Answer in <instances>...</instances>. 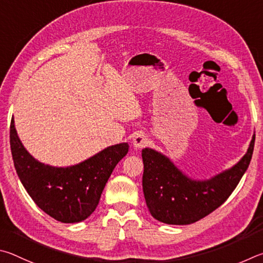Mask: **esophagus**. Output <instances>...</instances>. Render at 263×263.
Wrapping results in <instances>:
<instances>
[{
    "label": "esophagus",
    "instance_id": "esophagus-1",
    "mask_svg": "<svg viewBox=\"0 0 263 263\" xmlns=\"http://www.w3.org/2000/svg\"><path fill=\"white\" fill-rule=\"evenodd\" d=\"M148 143H149L148 136L143 134V133H140V134H137L136 136H134V139H133V146H134L135 149L144 148V146L148 145Z\"/></svg>",
    "mask_w": 263,
    "mask_h": 263
}]
</instances>
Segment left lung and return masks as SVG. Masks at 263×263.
<instances>
[{"instance_id":"1","label":"left lung","mask_w":263,"mask_h":263,"mask_svg":"<svg viewBox=\"0 0 263 263\" xmlns=\"http://www.w3.org/2000/svg\"><path fill=\"white\" fill-rule=\"evenodd\" d=\"M255 134L247 153L231 168L208 180H194L172 160L154 149L142 150L144 172L142 185L150 214L172 225L195 223L222 205L232 194L251 163Z\"/></svg>"}]
</instances>
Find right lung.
Wrapping results in <instances>:
<instances>
[{
	"label": "right lung",
	"mask_w": 263,
	"mask_h": 263,
	"mask_svg": "<svg viewBox=\"0 0 263 263\" xmlns=\"http://www.w3.org/2000/svg\"><path fill=\"white\" fill-rule=\"evenodd\" d=\"M10 148L18 178L34 203L59 222L78 223L96 210L106 182L129 145H110L72 166H50L24 148L11 119Z\"/></svg>",
	"instance_id": "obj_1"
}]
</instances>
